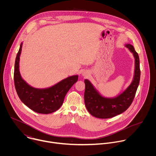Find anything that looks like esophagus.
<instances>
[{
	"mask_svg": "<svg viewBox=\"0 0 156 156\" xmlns=\"http://www.w3.org/2000/svg\"><path fill=\"white\" fill-rule=\"evenodd\" d=\"M82 75H83L84 77L87 76L88 75V73H87V72H86V71H84V72L82 73Z\"/></svg>",
	"mask_w": 156,
	"mask_h": 156,
	"instance_id": "1",
	"label": "esophagus"
}]
</instances>
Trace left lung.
I'll return each mask as SVG.
<instances>
[{"label":"left lung","mask_w":156,"mask_h":156,"mask_svg":"<svg viewBox=\"0 0 156 156\" xmlns=\"http://www.w3.org/2000/svg\"><path fill=\"white\" fill-rule=\"evenodd\" d=\"M135 58V70L133 80L125 90L114 98L102 96L88 80H84V103L87 111L99 119H109L123 113L130 106L134 99L140 80V58L134 47L125 44Z\"/></svg>","instance_id":"1"}]
</instances>
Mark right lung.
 I'll return each mask as SVG.
<instances>
[{
  "instance_id": "add662e5",
  "label": "right lung",
  "mask_w": 156,
  "mask_h": 156,
  "mask_svg": "<svg viewBox=\"0 0 156 156\" xmlns=\"http://www.w3.org/2000/svg\"><path fill=\"white\" fill-rule=\"evenodd\" d=\"M23 42L17 53L14 70V83L20 100L34 112L48 114L55 112L63 104L65 95L78 81V75H73L62 80L47 88H36L28 84L21 77L19 63Z\"/></svg>"
}]
</instances>
